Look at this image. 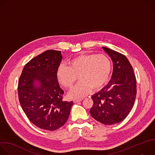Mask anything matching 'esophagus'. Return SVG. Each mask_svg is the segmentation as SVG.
Returning a JSON list of instances; mask_svg holds the SVG:
<instances>
[{
    "instance_id": "34e87169",
    "label": "esophagus",
    "mask_w": 155,
    "mask_h": 155,
    "mask_svg": "<svg viewBox=\"0 0 155 155\" xmlns=\"http://www.w3.org/2000/svg\"><path fill=\"white\" fill-rule=\"evenodd\" d=\"M81 101H82L81 99H74V102L77 103V102H80Z\"/></svg>"
}]
</instances>
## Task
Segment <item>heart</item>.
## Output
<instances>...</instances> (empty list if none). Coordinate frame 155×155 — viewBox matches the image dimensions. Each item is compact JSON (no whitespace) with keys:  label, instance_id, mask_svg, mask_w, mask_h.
Masks as SVG:
<instances>
[{"label":"heart","instance_id":"heart-1","mask_svg":"<svg viewBox=\"0 0 155 155\" xmlns=\"http://www.w3.org/2000/svg\"><path fill=\"white\" fill-rule=\"evenodd\" d=\"M112 71V63L104 54H84L75 57L68 66L61 65L58 69L57 78L67 89H71L77 77L81 81L70 93L72 98H81L91 89L97 91L107 83Z\"/></svg>","mask_w":155,"mask_h":155}]
</instances>
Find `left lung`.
Returning a JSON list of instances; mask_svg holds the SVG:
<instances>
[{"mask_svg":"<svg viewBox=\"0 0 155 155\" xmlns=\"http://www.w3.org/2000/svg\"><path fill=\"white\" fill-rule=\"evenodd\" d=\"M102 48L113 61L112 76L105 87L92 96L93 105L90 112L96 121L112 125L125 119L133 107L137 93L136 79L124 55L106 47Z\"/></svg>","mask_w":155,"mask_h":155,"instance_id":"8db88e82","label":"left lung"}]
</instances>
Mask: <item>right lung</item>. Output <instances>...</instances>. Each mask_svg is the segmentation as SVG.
I'll return each instance as SVG.
<instances>
[{
	"mask_svg": "<svg viewBox=\"0 0 155 155\" xmlns=\"http://www.w3.org/2000/svg\"><path fill=\"white\" fill-rule=\"evenodd\" d=\"M62 58L60 51L42 53L25 65L18 81L22 108L34 125L44 130H54L62 126L74 104L62 100L64 91L57 78Z\"/></svg>",
	"mask_w": 155,
	"mask_h": 155,
	"instance_id": "add662e5",
	"label": "right lung"
}]
</instances>
